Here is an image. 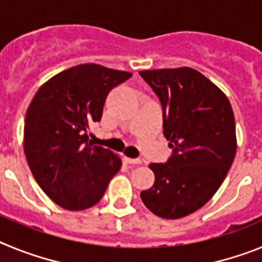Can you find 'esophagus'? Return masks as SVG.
<instances>
[{
    "label": "esophagus",
    "mask_w": 262,
    "mask_h": 262,
    "mask_svg": "<svg viewBox=\"0 0 262 262\" xmlns=\"http://www.w3.org/2000/svg\"><path fill=\"white\" fill-rule=\"evenodd\" d=\"M124 161L127 164H134V165H138V164H142V160L140 159H131V157L124 156Z\"/></svg>",
    "instance_id": "esophagus-1"
}]
</instances>
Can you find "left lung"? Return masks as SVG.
I'll return each instance as SVG.
<instances>
[{"instance_id":"1","label":"left lung","mask_w":262,"mask_h":262,"mask_svg":"<svg viewBox=\"0 0 262 262\" xmlns=\"http://www.w3.org/2000/svg\"><path fill=\"white\" fill-rule=\"evenodd\" d=\"M163 106L168 163L149 164L151 189L140 193L149 211L180 219L209 202L236 155L235 117L226 94L189 67L139 72Z\"/></svg>"}]
</instances>
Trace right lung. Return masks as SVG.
<instances>
[{
	"label": "right lung",
	"instance_id": "add662e5",
	"mask_svg": "<svg viewBox=\"0 0 262 262\" xmlns=\"http://www.w3.org/2000/svg\"><path fill=\"white\" fill-rule=\"evenodd\" d=\"M133 73L98 64H80L60 72L32 98L23 133V149L41 190L71 211L99 202L122 160L88 138L99 122L108 92Z\"/></svg>",
	"mask_w": 262,
	"mask_h": 262
}]
</instances>
